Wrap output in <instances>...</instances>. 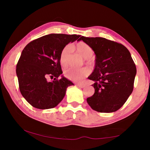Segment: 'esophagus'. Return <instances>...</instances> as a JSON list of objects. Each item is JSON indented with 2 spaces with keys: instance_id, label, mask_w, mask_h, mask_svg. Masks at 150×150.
Masks as SVG:
<instances>
[{
  "instance_id": "esophagus-1",
  "label": "esophagus",
  "mask_w": 150,
  "mask_h": 150,
  "mask_svg": "<svg viewBox=\"0 0 150 150\" xmlns=\"http://www.w3.org/2000/svg\"><path fill=\"white\" fill-rule=\"evenodd\" d=\"M77 86L80 88H84L85 87V85L84 84H77Z\"/></svg>"
}]
</instances>
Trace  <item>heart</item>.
<instances>
[{
	"label": "heart",
	"instance_id": "b5f03b06",
	"mask_svg": "<svg viewBox=\"0 0 150 150\" xmlns=\"http://www.w3.org/2000/svg\"><path fill=\"white\" fill-rule=\"evenodd\" d=\"M72 48L84 59H86L87 63L92 64L93 61L90 57H92L94 54L93 47L84 42H79L71 46L66 45L63 48L60 54V62L63 66H66L68 64V61H69ZM88 74H89V70L87 68H81V69L69 68V69H66L64 72V75L66 77L76 82L81 81Z\"/></svg>",
	"mask_w": 150,
	"mask_h": 150
}]
</instances>
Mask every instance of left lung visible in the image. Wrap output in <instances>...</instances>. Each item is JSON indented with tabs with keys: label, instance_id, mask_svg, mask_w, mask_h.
<instances>
[{
	"label": "left lung",
	"instance_id": "left-lung-1",
	"mask_svg": "<svg viewBox=\"0 0 150 150\" xmlns=\"http://www.w3.org/2000/svg\"><path fill=\"white\" fill-rule=\"evenodd\" d=\"M96 54L95 67L88 79L95 81V93L87 101L99 112L120 109L132 93L136 67L128 50L120 43L105 38L81 36Z\"/></svg>",
	"mask_w": 150,
	"mask_h": 150
}]
</instances>
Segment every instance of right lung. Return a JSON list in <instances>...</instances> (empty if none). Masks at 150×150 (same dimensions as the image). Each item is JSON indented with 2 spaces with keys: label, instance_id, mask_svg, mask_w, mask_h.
Masks as SVG:
<instances>
[{
  "label": "right lung",
  "instance_id": "right-lung-1",
  "mask_svg": "<svg viewBox=\"0 0 150 150\" xmlns=\"http://www.w3.org/2000/svg\"><path fill=\"white\" fill-rule=\"evenodd\" d=\"M80 35L52 34L34 40L24 48L16 65L20 91L32 106L52 108L63 100L67 87L73 83L62 74L60 54L70 42ZM54 78L51 82L47 79Z\"/></svg>",
  "mask_w": 150,
  "mask_h": 150
}]
</instances>
